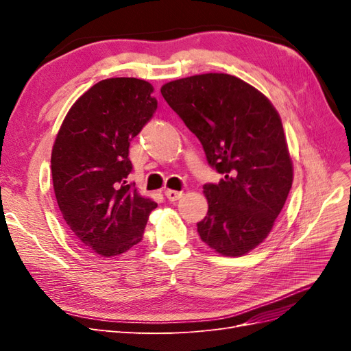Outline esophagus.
<instances>
[{"label":"esophagus","mask_w":351,"mask_h":351,"mask_svg":"<svg viewBox=\"0 0 351 351\" xmlns=\"http://www.w3.org/2000/svg\"><path fill=\"white\" fill-rule=\"evenodd\" d=\"M164 193H165L167 199H168V200H171V202H174V200H178L180 197L183 196V192H177V190H173V189H167Z\"/></svg>","instance_id":"obj_1"}]
</instances>
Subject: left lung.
Instances as JSON below:
<instances>
[{
	"instance_id": "left-lung-1",
	"label": "left lung",
	"mask_w": 351,
	"mask_h": 351,
	"mask_svg": "<svg viewBox=\"0 0 351 351\" xmlns=\"http://www.w3.org/2000/svg\"><path fill=\"white\" fill-rule=\"evenodd\" d=\"M161 93L222 174L204 186L199 236L224 256H243L268 237L293 184L280 115L263 93L224 73L168 82Z\"/></svg>"
}]
</instances>
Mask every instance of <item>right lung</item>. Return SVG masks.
I'll return each mask as SVG.
<instances>
[{
    "instance_id": "obj_1",
    "label": "right lung",
    "mask_w": 351,
    "mask_h": 351,
    "mask_svg": "<svg viewBox=\"0 0 351 351\" xmlns=\"http://www.w3.org/2000/svg\"><path fill=\"white\" fill-rule=\"evenodd\" d=\"M151 83L105 79L73 104L52 146L51 173L58 208L84 246L117 256L143 237L156 204L127 177L129 146L158 107Z\"/></svg>"
}]
</instances>
